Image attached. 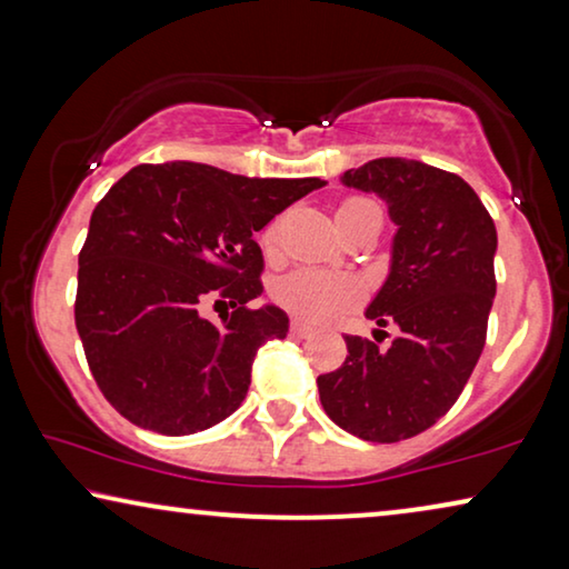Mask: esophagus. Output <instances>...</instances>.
Listing matches in <instances>:
<instances>
[{
	"label": "esophagus",
	"instance_id": "34e87169",
	"mask_svg": "<svg viewBox=\"0 0 569 569\" xmlns=\"http://www.w3.org/2000/svg\"><path fill=\"white\" fill-rule=\"evenodd\" d=\"M291 335H293V338H309V335H311V327L307 325V322H301V319H293V322H291Z\"/></svg>",
	"mask_w": 569,
	"mask_h": 569
}]
</instances>
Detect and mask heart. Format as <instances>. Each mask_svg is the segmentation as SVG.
<instances>
[{
	"mask_svg": "<svg viewBox=\"0 0 569 569\" xmlns=\"http://www.w3.org/2000/svg\"><path fill=\"white\" fill-rule=\"evenodd\" d=\"M371 201L366 198H348L346 203L340 206L338 213L353 211L358 206H366ZM278 242V229L268 227L266 234H262V247L266 252H273ZM363 288L356 278L350 276H338L327 273V270H293V273L283 276L276 286V301L281 303L286 311L291 315L307 319V322H327V319L338 317L340 311L361 299Z\"/></svg>",
	"mask_w": 569,
	"mask_h": 569,
	"instance_id": "heart-1",
	"label": "heart"
}]
</instances>
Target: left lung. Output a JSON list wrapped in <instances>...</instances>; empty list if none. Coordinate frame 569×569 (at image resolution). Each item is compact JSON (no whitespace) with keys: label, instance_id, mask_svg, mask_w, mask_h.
I'll return each instance as SVG.
<instances>
[{"label":"left lung","instance_id":"obj_1","mask_svg":"<svg viewBox=\"0 0 569 569\" xmlns=\"http://www.w3.org/2000/svg\"><path fill=\"white\" fill-rule=\"evenodd\" d=\"M342 182L383 198L397 223L389 278L366 317L399 335L389 348L348 335L346 363L317 379L319 399L348 433L397 443L451 410L482 356L498 231L469 182L426 162L371 159Z\"/></svg>","mask_w":569,"mask_h":569}]
</instances>
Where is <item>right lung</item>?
<instances>
[{
  "instance_id": "add662e5",
  "label": "right lung",
  "mask_w": 569,
  "mask_h": 569,
  "mask_svg": "<svg viewBox=\"0 0 569 569\" xmlns=\"http://www.w3.org/2000/svg\"><path fill=\"white\" fill-rule=\"evenodd\" d=\"M322 186L139 164L94 206L74 322L94 381L126 420L190 436L242 405L258 348L288 332L283 309L250 307L262 293L252 234ZM211 302L232 307L221 323L204 317Z\"/></svg>"
}]
</instances>
